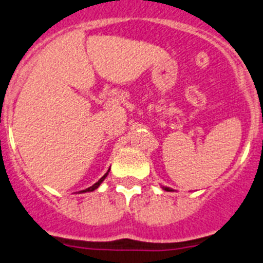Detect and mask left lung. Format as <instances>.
<instances>
[{
  "label": "left lung",
  "instance_id": "8db88e82",
  "mask_svg": "<svg viewBox=\"0 0 263 263\" xmlns=\"http://www.w3.org/2000/svg\"><path fill=\"white\" fill-rule=\"evenodd\" d=\"M163 190L166 191V192H172V191H173L172 188H169V187H163Z\"/></svg>",
  "mask_w": 263,
  "mask_h": 263
}]
</instances>
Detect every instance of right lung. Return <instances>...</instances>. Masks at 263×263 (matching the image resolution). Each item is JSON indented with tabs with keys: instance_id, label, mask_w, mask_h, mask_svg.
<instances>
[{
	"instance_id": "add662e5",
	"label": "right lung",
	"mask_w": 263,
	"mask_h": 263,
	"mask_svg": "<svg viewBox=\"0 0 263 263\" xmlns=\"http://www.w3.org/2000/svg\"><path fill=\"white\" fill-rule=\"evenodd\" d=\"M109 171H110V169H108V172H107V173H105V174H104V176H103V177H102V178H100V179H99V181H98L97 183H95V184H92V185H91V187L86 188V190L81 191V192H92V191H94V190H97V188H98V187H99V185H100V184H102V182H103V181H104V179H105V178H107V176H108V173H109Z\"/></svg>"
}]
</instances>
